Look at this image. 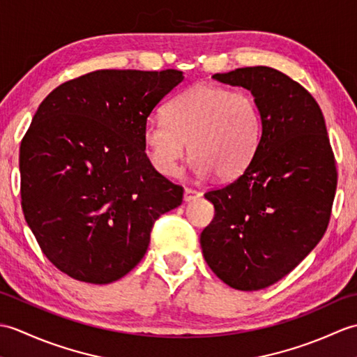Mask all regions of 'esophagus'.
Segmentation results:
<instances>
[{
	"mask_svg": "<svg viewBox=\"0 0 357 357\" xmlns=\"http://www.w3.org/2000/svg\"><path fill=\"white\" fill-rule=\"evenodd\" d=\"M199 196H201V192L193 190V188H185V190H184V201L185 202H190V201L198 199Z\"/></svg>",
	"mask_w": 357,
	"mask_h": 357,
	"instance_id": "obj_1",
	"label": "esophagus"
}]
</instances>
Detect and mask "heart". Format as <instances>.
Returning a JSON list of instances; mask_svg holds the SVG:
<instances>
[{"mask_svg": "<svg viewBox=\"0 0 357 357\" xmlns=\"http://www.w3.org/2000/svg\"><path fill=\"white\" fill-rule=\"evenodd\" d=\"M165 119L150 118L142 133L150 162L164 176H176L188 144L196 174L236 178L253 161L264 135L262 113L252 93L208 82L174 96Z\"/></svg>", "mask_w": 357, "mask_h": 357, "instance_id": "1", "label": "heart"}]
</instances>
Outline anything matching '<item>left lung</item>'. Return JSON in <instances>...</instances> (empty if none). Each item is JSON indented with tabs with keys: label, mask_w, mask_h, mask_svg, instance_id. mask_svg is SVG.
Returning a JSON list of instances; mask_svg holds the SVG:
<instances>
[{
	"label": "left lung",
	"mask_w": 357,
	"mask_h": 357,
	"mask_svg": "<svg viewBox=\"0 0 357 357\" xmlns=\"http://www.w3.org/2000/svg\"><path fill=\"white\" fill-rule=\"evenodd\" d=\"M213 78L252 92L264 135L241 176L204 195L215 218L201 233L202 255L227 285L262 290L288 275L327 230L335 155L319 104L299 82L265 66Z\"/></svg>",
	"instance_id": "8db88e82"
}]
</instances>
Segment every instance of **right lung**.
Here are the masks:
<instances>
[{"instance_id":"obj_1","label":"right lung","mask_w":357,"mask_h":357,"mask_svg":"<svg viewBox=\"0 0 357 357\" xmlns=\"http://www.w3.org/2000/svg\"><path fill=\"white\" fill-rule=\"evenodd\" d=\"M184 75L96 70L40 104L20 147L21 206L45 257L70 278L110 284L147 252L183 187L146 155L144 126Z\"/></svg>"}]
</instances>
